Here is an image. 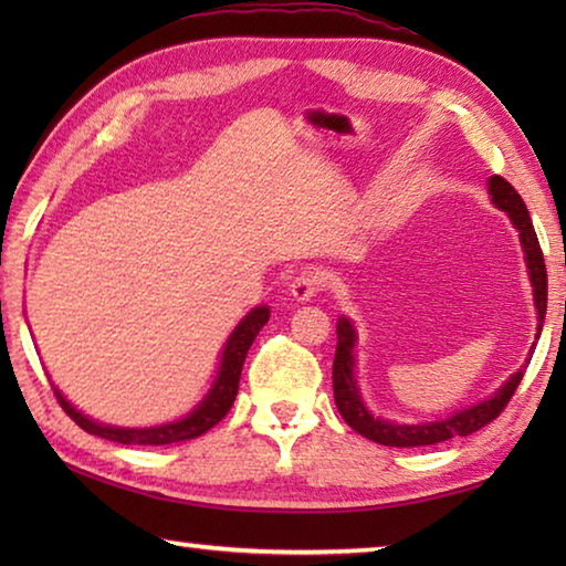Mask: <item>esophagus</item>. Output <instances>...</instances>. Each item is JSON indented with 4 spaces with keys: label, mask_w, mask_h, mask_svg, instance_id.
<instances>
[{
    "label": "esophagus",
    "mask_w": 566,
    "mask_h": 566,
    "mask_svg": "<svg viewBox=\"0 0 566 566\" xmlns=\"http://www.w3.org/2000/svg\"><path fill=\"white\" fill-rule=\"evenodd\" d=\"M324 286V276L319 272H300L290 284V292L294 300L306 302L312 296H317Z\"/></svg>",
    "instance_id": "esophagus-1"
}]
</instances>
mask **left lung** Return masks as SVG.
Returning <instances> with one entry per match:
<instances>
[{
  "mask_svg": "<svg viewBox=\"0 0 566 566\" xmlns=\"http://www.w3.org/2000/svg\"><path fill=\"white\" fill-rule=\"evenodd\" d=\"M490 195H492V202L500 209H504L514 222V227L520 229V239L526 254V266H530V276L534 286V304H536V312H539V332H542L544 314H547V266H544V254H542L539 239H536V232H534L532 217L526 212L522 197L516 195V189L504 177L494 175L490 179ZM536 337H539V334H536ZM352 347H354L352 324L347 319H339L337 352H334V364H332L334 401H337L342 419L347 421L354 432H359L361 437H367L371 442L385 444V447H429V444L447 442V439L479 432V429L494 421L502 415L504 407L510 405V399L514 397V391L520 387L526 369L524 367L506 379V385L496 391L492 399L479 401V405L469 407L464 411H457L454 417L429 421V424H415V427L391 424V421L375 419L367 409H364L357 391V381H354ZM530 359H526V364H530Z\"/></svg>",
  "mask_w": 566,
  "mask_h": 566,
  "instance_id": "left-lung-1",
  "label": "left lung"
}]
</instances>
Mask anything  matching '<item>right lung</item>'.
Returning <instances> with one entry per match:
<instances>
[{"label":"right lung","instance_id":"add662e5","mask_svg":"<svg viewBox=\"0 0 566 566\" xmlns=\"http://www.w3.org/2000/svg\"><path fill=\"white\" fill-rule=\"evenodd\" d=\"M266 319H270V310H266V306H256L254 312L247 314L242 324H239V327L232 332V337H229V342H227L224 354H222V367H219V375H217L212 391H209L207 399L195 411H191L189 417H185L181 421H175V424L151 427V429L104 427V424H97V421H92L84 415H80V411H76L70 401L60 395V389H54V397H56V401H60L66 415H70L76 424L84 429V432L102 437V439H109V442L159 447V444H177V442H187V439H197L205 432H209L214 424H219V421L227 417V411L232 409L247 352H249V347H252V342L256 339V334H260Z\"/></svg>","mask_w":566,"mask_h":566}]
</instances>
